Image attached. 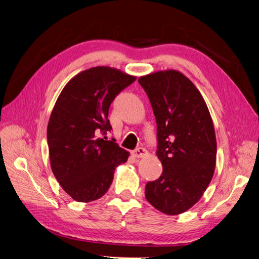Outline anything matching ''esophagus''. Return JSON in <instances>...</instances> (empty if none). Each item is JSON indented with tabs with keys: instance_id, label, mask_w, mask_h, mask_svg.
Here are the masks:
<instances>
[{
	"instance_id": "obj_1",
	"label": "esophagus",
	"mask_w": 259,
	"mask_h": 259,
	"mask_svg": "<svg viewBox=\"0 0 259 259\" xmlns=\"http://www.w3.org/2000/svg\"><path fill=\"white\" fill-rule=\"evenodd\" d=\"M147 153H148V151L143 147H139V148L135 149V150L132 152V154L134 155L135 158H143V156H145Z\"/></svg>"
}]
</instances>
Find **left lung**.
<instances>
[{"mask_svg":"<svg viewBox=\"0 0 259 259\" xmlns=\"http://www.w3.org/2000/svg\"><path fill=\"white\" fill-rule=\"evenodd\" d=\"M156 121V155L161 176L148 182L147 201L167 215H178L197 203L214 175L216 136L201 93L176 70L139 77Z\"/></svg>","mask_w":259,"mask_h":259,"instance_id":"8db88e82","label":"left lung"}]
</instances>
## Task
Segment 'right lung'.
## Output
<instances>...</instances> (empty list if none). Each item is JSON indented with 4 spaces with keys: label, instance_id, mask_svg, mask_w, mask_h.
<instances>
[{
    "label": "right lung",
    "instance_id": "add662e5",
    "mask_svg": "<svg viewBox=\"0 0 259 259\" xmlns=\"http://www.w3.org/2000/svg\"><path fill=\"white\" fill-rule=\"evenodd\" d=\"M136 77L109 67L76 74L61 91L48 126L52 170L70 197L95 201L111 186L114 169L127 161L128 152L115 140H107L112 127L109 107Z\"/></svg>",
    "mask_w": 259,
    "mask_h": 259
}]
</instances>
